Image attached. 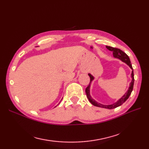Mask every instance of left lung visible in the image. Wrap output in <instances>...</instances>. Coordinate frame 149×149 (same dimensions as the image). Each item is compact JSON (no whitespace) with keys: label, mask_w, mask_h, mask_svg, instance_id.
<instances>
[{"label":"left lung","mask_w":149,"mask_h":149,"mask_svg":"<svg viewBox=\"0 0 149 149\" xmlns=\"http://www.w3.org/2000/svg\"><path fill=\"white\" fill-rule=\"evenodd\" d=\"M109 51L112 52V53H113V56L114 58H118L120 60H121L122 61L124 62L125 63L127 64L131 70L132 71V73H131V78H132V81L130 82V84H129V89L127 90V91L126 92L124 95L123 96V97H121V98H120L119 100L113 103L112 104L110 105H104L102 104L99 103L97 102H96L95 100H93V99L91 97V95H90V86H91V83L92 82V81L94 79V76H92L91 74L89 73L88 75L90 78V83L88 85V86L86 88V96L87 97L89 100V102H91L93 105L97 106V107H102V108H106V109H114V108L118 107L120 106H121L125 102V101L127 100L129 98V97L130 96V94H131L132 90H133V87H134V71H133V68L132 66L131 65V63H130V58L128 56V55L126 54L125 53H124V52H123L121 49H119V48H114V47H111L109 46H106V47Z\"/></svg>","instance_id":"left-lung-1"}]
</instances>
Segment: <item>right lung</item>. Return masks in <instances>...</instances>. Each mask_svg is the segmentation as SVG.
I'll use <instances>...</instances> for the list:
<instances>
[{
  "label": "right lung",
  "instance_id": "1",
  "mask_svg": "<svg viewBox=\"0 0 149 149\" xmlns=\"http://www.w3.org/2000/svg\"><path fill=\"white\" fill-rule=\"evenodd\" d=\"M62 99H63V98H62Z\"/></svg>",
  "mask_w": 149,
  "mask_h": 149
}]
</instances>
